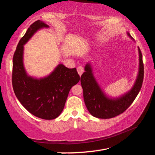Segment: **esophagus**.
I'll return each mask as SVG.
<instances>
[{"label":"esophagus","instance_id":"esophagus-1","mask_svg":"<svg viewBox=\"0 0 155 155\" xmlns=\"http://www.w3.org/2000/svg\"><path fill=\"white\" fill-rule=\"evenodd\" d=\"M77 72L78 73V74H79L80 76H81V74H82L83 73V72H84L83 68L82 66H78L77 68Z\"/></svg>","mask_w":155,"mask_h":155}]
</instances>
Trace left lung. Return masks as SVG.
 <instances>
[{
    "label": "left lung",
    "instance_id": "1",
    "mask_svg": "<svg viewBox=\"0 0 155 155\" xmlns=\"http://www.w3.org/2000/svg\"><path fill=\"white\" fill-rule=\"evenodd\" d=\"M127 33L133 40L130 33ZM138 54L139 70L133 87L122 95L116 97L109 96L105 92L94 76L91 62L86 64L85 72L81 77V83L85 106L91 115L101 119L111 118L121 114L133 103L140 92L143 79L142 54L139 47Z\"/></svg>",
    "mask_w": 155,
    "mask_h": 155
}]
</instances>
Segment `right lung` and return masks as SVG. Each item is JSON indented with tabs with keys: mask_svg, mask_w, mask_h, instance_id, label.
Returning a JSON list of instances; mask_svg holds the SVG:
<instances>
[{
	"mask_svg": "<svg viewBox=\"0 0 155 155\" xmlns=\"http://www.w3.org/2000/svg\"><path fill=\"white\" fill-rule=\"evenodd\" d=\"M48 28L43 21L33 23L20 40L13 58L12 84L15 96L28 112L44 120L54 119L61 114L70 89L80 80L75 68H68L62 64L43 77H33L27 73L24 46L38 31Z\"/></svg>",
	"mask_w": 155,
	"mask_h": 155,
	"instance_id": "add662e5",
	"label": "right lung"
}]
</instances>
